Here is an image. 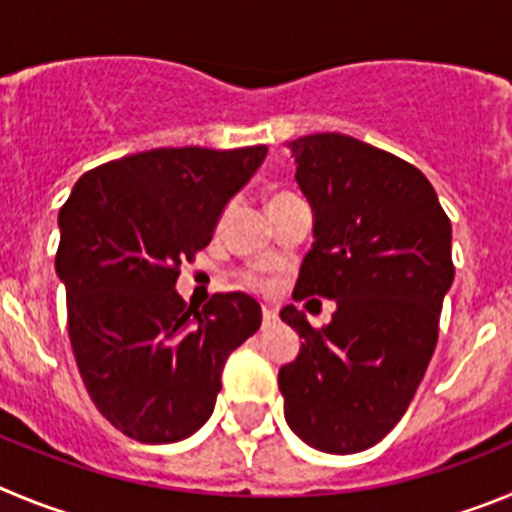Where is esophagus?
<instances>
[{
	"instance_id": "obj_1",
	"label": "esophagus",
	"mask_w": 512,
	"mask_h": 512,
	"mask_svg": "<svg viewBox=\"0 0 512 512\" xmlns=\"http://www.w3.org/2000/svg\"><path fill=\"white\" fill-rule=\"evenodd\" d=\"M278 319V313H275L273 306H262V321L265 324H273V321Z\"/></svg>"
}]
</instances>
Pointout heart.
I'll list each match as a JSON object with an SVG mask.
<instances>
[{"instance_id": "obj_1", "label": "heart", "mask_w": 512, "mask_h": 512, "mask_svg": "<svg viewBox=\"0 0 512 512\" xmlns=\"http://www.w3.org/2000/svg\"><path fill=\"white\" fill-rule=\"evenodd\" d=\"M280 196H288V193H278V196H273V199H270V201L280 199ZM245 283H247V285H260V278H257L255 273H250V275H245Z\"/></svg>"}]
</instances>
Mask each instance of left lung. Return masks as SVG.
<instances>
[{
    "label": "left lung",
    "mask_w": 512,
    "mask_h": 512,
    "mask_svg": "<svg viewBox=\"0 0 512 512\" xmlns=\"http://www.w3.org/2000/svg\"><path fill=\"white\" fill-rule=\"evenodd\" d=\"M313 211V247L293 298L336 301L308 324L293 303L280 319L303 339L278 372L285 421L326 454L375 446L408 411L439 339L454 280L451 222L421 170L349 135L288 142Z\"/></svg>",
    "instance_id": "1"
}]
</instances>
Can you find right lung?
Here are the masks:
<instances>
[{
	"label": "right lung",
	"instance_id": "obj_1",
	"mask_svg": "<svg viewBox=\"0 0 512 512\" xmlns=\"http://www.w3.org/2000/svg\"><path fill=\"white\" fill-rule=\"evenodd\" d=\"M265 155V145L127 155L78 178L58 214L55 273L78 372L101 416L130 439L196 434L229 354L260 329V303L247 293H216L199 311L176 280Z\"/></svg>",
	"mask_w": 512,
	"mask_h": 512
}]
</instances>
